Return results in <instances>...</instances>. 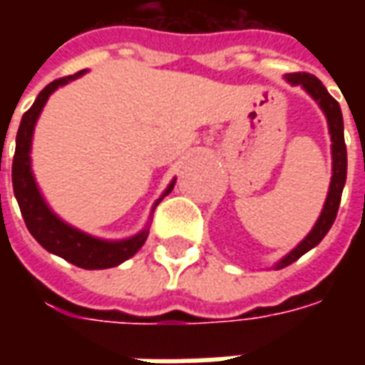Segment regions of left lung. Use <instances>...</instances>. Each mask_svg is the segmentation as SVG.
Listing matches in <instances>:
<instances>
[{
	"mask_svg": "<svg viewBox=\"0 0 365 365\" xmlns=\"http://www.w3.org/2000/svg\"><path fill=\"white\" fill-rule=\"evenodd\" d=\"M285 80L293 83V86H301L319 103V107L324 113V117H327L330 140H332V178H330L329 195H327V201H324V207H322V213L317 219V222H314L313 230L285 258H282V260L275 264V269H282L285 266L293 264L295 260H299L303 254L309 252L311 248H314V246L321 242L322 238L327 237V232H329L332 222L336 219L338 207H340V197H342V190H344L346 183V168H348L344 144V120H342V111H340V105H338L336 99L330 96L327 88L322 86L321 80L314 78L313 74L295 72V74L285 76Z\"/></svg>",
	"mask_w": 365,
	"mask_h": 365,
	"instance_id": "obj_1",
	"label": "left lung"
}]
</instances>
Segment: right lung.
<instances>
[{
  "label": "right lung",
  "instance_id": "right-lung-1",
  "mask_svg": "<svg viewBox=\"0 0 365 365\" xmlns=\"http://www.w3.org/2000/svg\"><path fill=\"white\" fill-rule=\"evenodd\" d=\"M83 74H86V70L48 83L38 93L35 103L31 105V109L23 115L19 130H17V140H15V156H13V191H15V197H17L21 215L25 219L29 232L35 237L36 242L43 246L44 250L56 254L78 268L105 269L115 268L128 260L130 256H135L148 237V229L140 230L138 235L125 238V240H101V238L90 237L82 230L70 227L68 222L52 213L51 207L46 205L35 182L33 170H31V143H33L36 119L43 111L44 103L48 101L52 91H56L60 86H66L68 82H72ZM174 183L175 180H172L168 190L164 191V195L174 190ZM158 201H156V205H158Z\"/></svg>",
  "mask_w": 365,
  "mask_h": 365
}]
</instances>
